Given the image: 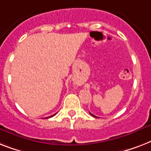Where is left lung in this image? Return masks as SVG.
<instances>
[{"mask_svg":"<svg viewBox=\"0 0 151 151\" xmlns=\"http://www.w3.org/2000/svg\"><path fill=\"white\" fill-rule=\"evenodd\" d=\"M90 114H91V115H92V116L95 117V118H97V117H96V116H95V115H93V114H91V113H90Z\"/></svg>","mask_w":151,"mask_h":151,"instance_id":"left-lung-1","label":"left lung"}]
</instances>
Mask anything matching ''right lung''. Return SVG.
I'll return each mask as SVG.
<instances>
[{"instance_id": "obj_1", "label": "right lung", "mask_w": 151, "mask_h": 151, "mask_svg": "<svg viewBox=\"0 0 151 151\" xmlns=\"http://www.w3.org/2000/svg\"><path fill=\"white\" fill-rule=\"evenodd\" d=\"M55 114H53V115H50V116H49V117H47V118H45V119H49V118H51V117H53V116H55Z\"/></svg>"}]
</instances>
